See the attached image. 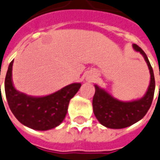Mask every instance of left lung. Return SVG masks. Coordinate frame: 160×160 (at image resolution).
Here are the masks:
<instances>
[{
  "instance_id": "1",
  "label": "left lung",
  "mask_w": 160,
  "mask_h": 160,
  "mask_svg": "<svg viewBox=\"0 0 160 160\" xmlns=\"http://www.w3.org/2000/svg\"><path fill=\"white\" fill-rule=\"evenodd\" d=\"M133 48L143 56L150 73V82L143 97L128 102L120 101L103 88L94 85L95 94L92 98L94 115L101 124L109 128L119 129L138 122L145 116L153 101L155 89L153 68L145 52L136 44H133Z\"/></svg>"
}]
</instances>
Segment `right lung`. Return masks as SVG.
<instances>
[{"instance_id":"obj_1","label":"right lung","mask_w":160,"mask_h":160,"mask_svg":"<svg viewBox=\"0 0 160 160\" xmlns=\"http://www.w3.org/2000/svg\"><path fill=\"white\" fill-rule=\"evenodd\" d=\"M10 63L5 79V92L10 109L17 119L35 130L46 131L58 127L68 112L69 102L82 84L74 82L52 94L34 97L15 88L12 82V65Z\"/></svg>"}]
</instances>
